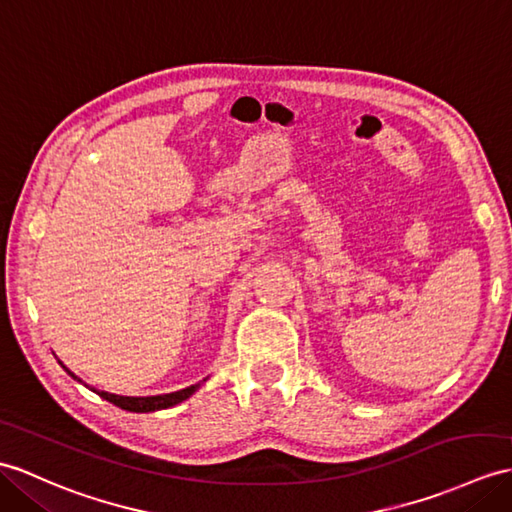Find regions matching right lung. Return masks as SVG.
Instances as JSON below:
<instances>
[{"mask_svg":"<svg viewBox=\"0 0 512 512\" xmlns=\"http://www.w3.org/2000/svg\"><path fill=\"white\" fill-rule=\"evenodd\" d=\"M61 366L65 368V371L78 379V382H82V379L78 375H74L69 371V368L61 362ZM202 382H207V379H202ZM87 386V384H85ZM91 388V386H89ZM200 388V382L194 384V386H187L183 390H176V392H168V395H154V397H124V395H113V392H106V390H98V388H91L93 392H98V395L106 401L115 403L117 408L122 410H128V412H154V410H165V408H172L176 406V403H181L185 399H189L194 395V392Z\"/></svg>","mask_w":512,"mask_h":512,"instance_id":"right-lung-1","label":"right lung"}]
</instances>
